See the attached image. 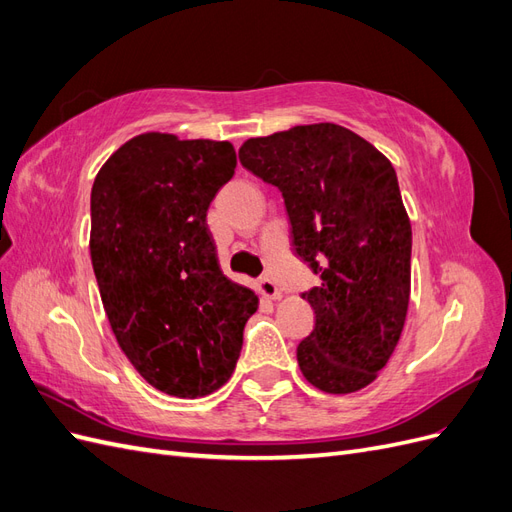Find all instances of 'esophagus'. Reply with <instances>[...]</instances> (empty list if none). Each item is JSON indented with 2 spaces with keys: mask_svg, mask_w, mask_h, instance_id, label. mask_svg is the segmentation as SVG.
I'll return each mask as SVG.
<instances>
[{
  "mask_svg": "<svg viewBox=\"0 0 512 512\" xmlns=\"http://www.w3.org/2000/svg\"><path fill=\"white\" fill-rule=\"evenodd\" d=\"M258 292L262 294V297H267L271 301L282 299V292H280V288H277V284L271 280V277H262V280L258 282Z\"/></svg>",
  "mask_w": 512,
  "mask_h": 512,
  "instance_id": "esophagus-1",
  "label": "esophagus"
}]
</instances>
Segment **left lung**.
Instances as JSON below:
<instances>
[{"label":"left lung","mask_w":512,"mask_h":512,"mask_svg":"<svg viewBox=\"0 0 512 512\" xmlns=\"http://www.w3.org/2000/svg\"><path fill=\"white\" fill-rule=\"evenodd\" d=\"M241 164L284 196L292 245L320 286L303 292L316 327L297 348L305 380L365 389L389 363L410 301L412 228L393 164L337 123L247 138Z\"/></svg>","instance_id":"8db88e82"}]
</instances>
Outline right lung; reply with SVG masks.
<instances>
[{
  "instance_id": "add662e5",
  "label": "right lung",
  "mask_w": 512,
  "mask_h": 512,
  "mask_svg": "<svg viewBox=\"0 0 512 512\" xmlns=\"http://www.w3.org/2000/svg\"><path fill=\"white\" fill-rule=\"evenodd\" d=\"M228 141L145 132L91 188V265L117 344L153 389L205 397L230 378L258 297L222 273L207 209L235 175Z\"/></svg>"
}]
</instances>
